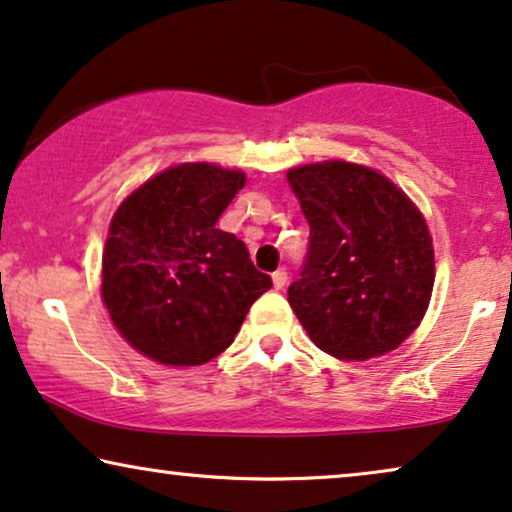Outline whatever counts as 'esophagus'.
Wrapping results in <instances>:
<instances>
[{
    "label": "esophagus",
    "mask_w": 512,
    "mask_h": 512,
    "mask_svg": "<svg viewBox=\"0 0 512 512\" xmlns=\"http://www.w3.org/2000/svg\"><path fill=\"white\" fill-rule=\"evenodd\" d=\"M274 288L276 290H283L285 288V283H288V271L285 269H278V271H274Z\"/></svg>",
    "instance_id": "obj_1"
}]
</instances>
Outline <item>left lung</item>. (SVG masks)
Returning a JSON list of instances; mask_svg holds the SVG:
<instances>
[{"mask_svg": "<svg viewBox=\"0 0 512 512\" xmlns=\"http://www.w3.org/2000/svg\"><path fill=\"white\" fill-rule=\"evenodd\" d=\"M309 222L304 269L288 302L320 351L367 360L417 330L435 281L424 215L377 170L323 161L288 170Z\"/></svg>", "mask_w": 512, "mask_h": 512, "instance_id": "1", "label": "left lung"}]
</instances>
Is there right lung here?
I'll use <instances>...</instances> for the list:
<instances>
[{"instance_id": "right-lung-1", "label": "right lung", "mask_w": 512, "mask_h": 512, "mask_svg": "<svg viewBox=\"0 0 512 512\" xmlns=\"http://www.w3.org/2000/svg\"><path fill=\"white\" fill-rule=\"evenodd\" d=\"M241 170L180 163L149 177L109 224L102 302L121 337L161 365H203L227 349L271 288L241 238L215 224Z\"/></svg>"}]
</instances>
